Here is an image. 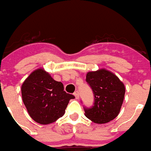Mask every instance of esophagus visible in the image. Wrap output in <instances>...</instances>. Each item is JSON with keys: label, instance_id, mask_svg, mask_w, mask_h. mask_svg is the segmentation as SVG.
<instances>
[{"label": "esophagus", "instance_id": "obj_1", "mask_svg": "<svg viewBox=\"0 0 151 151\" xmlns=\"http://www.w3.org/2000/svg\"><path fill=\"white\" fill-rule=\"evenodd\" d=\"M74 96L76 97V99H79V98H80V95H79L78 91H76V92L74 93Z\"/></svg>", "mask_w": 151, "mask_h": 151}]
</instances>
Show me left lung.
Segmentation results:
<instances>
[{"instance_id": "left-lung-1", "label": "left lung", "mask_w": 151, "mask_h": 151, "mask_svg": "<svg viewBox=\"0 0 151 151\" xmlns=\"http://www.w3.org/2000/svg\"><path fill=\"white\" fill-rule=\"evenodd\" d=\"M86 81L94 94V106L85 109V115L95 124H106L119 115L125 94V86L115 74L101 68L86 74Z\"/></svg>"}]
</instances>
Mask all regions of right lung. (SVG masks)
<instances>
[{
  "label": "right lung",
  "instance_id": "right-lung-1",
  "mask_svg": "<svg viewBox=\"0 0 151 151\" xmlns=\"http://www.w3.org/2000/svg\"><path fill=\"white\" fill-rule=\"evenodd\" d=\"M22 101L33 120L50 124L65 114L72 94L64 91L63 84L53 80L43 68L33 70L21 87Z\"/></svg>",
  "mask_w": 151,
  "mask_h": 151
}]
</instances>
